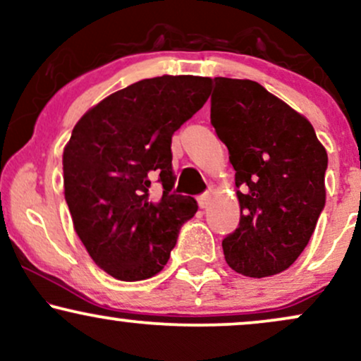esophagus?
Masks as SVG:
<instances>
[{
	"mask_svg": "<svg viewBox=\"0 0 361 361\" xmlns=\"http://www.w3.org/2000/svg\"><path fill=\"white\" fill-rule=\"evenodd\" d=\"M210 204V193H204L198 197V205H200V209H207Z\"/></svg>",
	"mask_w": 361,
	"mask_h": 361,
	"instance_id": "1",
	"label": "esophagus"
}]
</instances>
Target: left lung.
<instances>
[{
	"mask_svg": "<svg viewBox=\"0 0 361 361\" xmlns=\"http://www.w3.org/2000/svg\"><path fill=\"white\" fill-rule=\"evenodd\" d=\"M210 122L235 171L239 227L222 241L234 271L263 279L300 256L326 204L327 152L304 115L259 82L215 78Z\"/></svg>",
	"mask_w": 361,
	"mask_h": 361,
	"instance_id": "left-lung-1",
	"label": "left lung"
}]
</instances>
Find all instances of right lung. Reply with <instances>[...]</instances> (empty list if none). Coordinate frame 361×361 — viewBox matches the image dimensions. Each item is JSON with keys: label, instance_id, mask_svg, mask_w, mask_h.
Segmentation results:
<instances>
[{"label": "right lung", "instance_id": "add662e5", "mask_svg": "<svg viewBox=\"0 0 361 361\" xmlns=\"http://www.w3.org/2000/svg\"><path fill=\"white\" fill-rule=\"evenodd\" d=\"M210 78L164 76L115 91L73 128L62 154L64 197L91 259L114 279L139 281L168 263L197 200L175 195L171 137L210 97ZM152 176L164 195L151 201Z\"/></svg>", "mask_w": 361, "mask_h": 361}]
</instances>
